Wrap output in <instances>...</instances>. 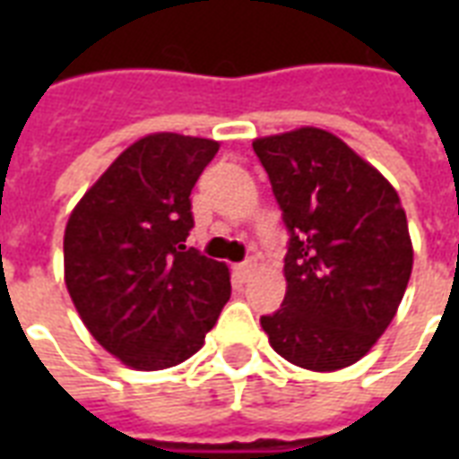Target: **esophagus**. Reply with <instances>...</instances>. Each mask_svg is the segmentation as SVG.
Masks as SVG:
<instances>
[{
	"label": "esophagus",
	"instance_id": "34e87169",
	"mask_svg": "<svg viewBox=\"0 0 459 459\" xmlns=\"http://www.w3.org/2000/svg\"><path fill=\"white\" fill-rule=\"evenodd\" d=\"M252 269H255V262H252V259H245V262H240V264L233 266V273H236L240 281H247L250 279Z\"/></svg>",
	"mask_w": 459,
	"mask_h": 459
}]
</instances>
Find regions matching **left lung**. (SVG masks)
Returning <instances> with one entry per match:
<instances>
[{
  "instance_id": "8db88e82",
  "label": "left lung",
  "mask_w": 459,
  "mask_h": 459,
  "mask_svg": "<svg viewBox=\"0 0 459 459\" xmlns=\"http://www.w3.org/2000/svg\"><path fill=\"white\" fill-rule=\"evenodd\" d=\"M288 229L286 298L262 316L272 348L335 371L371 350L405 295L412 240L395 187L321 128L252 143Z\"/></svg>"
}]
</instances>
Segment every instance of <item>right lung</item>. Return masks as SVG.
<instances>
[{"mask_svg": "<svg viewBox=\"0 0 459 459\" xmlns=\"http://www.w3.org/2000/svg\"><path fill=\"white\" fill-rule=\"evenodd\" d=\"M216 152V140L145 135L68 216V295L92 338L133 369L186 362L230 298L229 266L186 247L190 193Z\"/></svg>", "mask_w": 459, "mask_h": 459, "instance_id": "right-lung-1", "label": "right lung"}]
</instances>
